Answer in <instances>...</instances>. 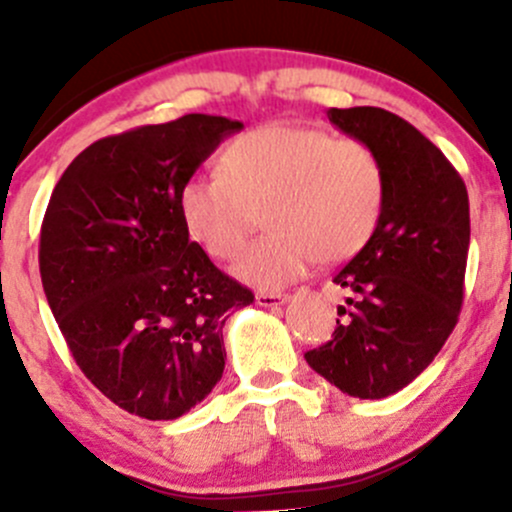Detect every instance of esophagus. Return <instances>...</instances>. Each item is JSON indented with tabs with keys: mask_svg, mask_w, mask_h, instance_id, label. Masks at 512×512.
Listing matches in <instances>:
<instances>
[{
	"mask_svg": "<svg viewBox=\"0 0 512 512\" xmlns=\"http://www.w3.org/2000/svg\"><path fill=\"white\" fill-rule=\"evenodd\" d=\"M287 299H289V294H282V292H257L255 302L260 304V307L272 309V307H280V304H285Z\"/></svg>",
	"mask_w": 512,
	"mask_h": 512,
	"instance_id": "34e87169",
	"label": "esophagus"
}]
</instances>
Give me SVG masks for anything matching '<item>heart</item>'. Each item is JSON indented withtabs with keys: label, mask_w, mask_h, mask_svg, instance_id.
Masks as SVG:
<instances>
[{
	"label": "heart",
	"mask_w": 512,
	"mask_h": 512,
	"mask_svg": "<svg viewBox=\"0 0 512 512\" xmlns=\"http://www.w3.org/2000/svg\"><path fill=\"white\" fill-rule=\"evenodd\" d=\"M220 173L190 175L178 193L188 235L218 260H230L262 210L267 235L232 265L237 280L280 289L314 260L332 265L374 235L386 203L384 163L356 138L317 128L267 126L232 138Z\"/></svg>",
	"instance_id": "b5f03b06"
}]
</instances>
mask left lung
<instances>
[{"label": "left lung", "mask_w": 512, "mask_h": 512, "mask_svg": "<svg viewBox=\"0 0 512 512\" xmlns=\"http://www.w3.org/2000/svg\"><path fill=\"white\" fill-rule=\"evenodd\" d=\"M329 121L369 143L384 163L386 203L374 235L334 275L352 297L332 339L304 354L319 376L356 399H386L426 369L463 304L471 213L448 158L396 113L329 108Z\"/></svg>", "instance_id": "left-lung-1"}]
</instances>
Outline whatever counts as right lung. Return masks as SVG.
Segmentation results:
<instances>
[{
  "mask_svg": "<svg viewBox=\"0 0 512 512\" xmlns=\"http://www.w3.org/2000/svg\"><path fill=\"white\" fill-rule=\"evenodd\" d=\"M240 121L188 113L101 138L51 193L39 272L56 324L86 379L128 414H188L225 369L227 312L255 294L190 242L185 180Z\"/></svg>",
  "mask_w": 512,
  "mask_h": 512,
  "instance_id": "add662e5",
  "label": "right lung"
}]
</instances>
